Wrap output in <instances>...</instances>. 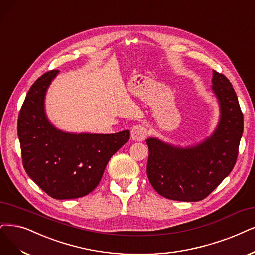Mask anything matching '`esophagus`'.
<instances>
[{"label": "esophagus", "mask_w": 255, "mask_h": 255, "mask_svg": "<svg viewBox=\"0 0 255 255\" xmlns=\"http://www.w3.org/2000/svg\"><path fill=\"white\" fill-rule=\"evenodd\" d=\"M148 135V130L144 125L136 124L131 128V138L136 142H142Z\"/></svg>", "instance_id": "obj_1"}]
</instances>
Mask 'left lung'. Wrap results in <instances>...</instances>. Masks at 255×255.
Wrapping results in <instances>:
<instances>
[{
  "label": "left lung",
  "instance_id": "obj_1",
  "mask_svg": "<svg viewBox=\"0 0 255 255\" xmlns=\"http://www.w3.org/2000/svg\"><path fill=\"white\" fill-rule=\"evenodd\" d=\"M211 90L220 108L218 125L202 142L174 145L149 137L147 175L154 190L169 200L197 202L208 196L233 169L244 118L231 83L212 71Z\"/></svg>",
  "mask_w": 255,
  "mask_h": 255
}]
</instances>
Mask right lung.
<instances>
[{
    "label": "right lung",
    "instance_id": "add662e5",
    "mask_svg": "<svg viewBox=\"0 0 255 255\" xmlns=\"http://www.w3.org/2000/svg\"><path fill=\"white\" fill-rule=\"evenodd\" d=\"M59 72L44 73L30 87L18 115L17 135L23 166L31 180L53 199L70 200L87 195L99 185L110 157L128 142L130 132H66L53 125L45 99Z\"/></svg>",
    "mask_w": 255,
    "mask_h": 255
}]
</instances>
